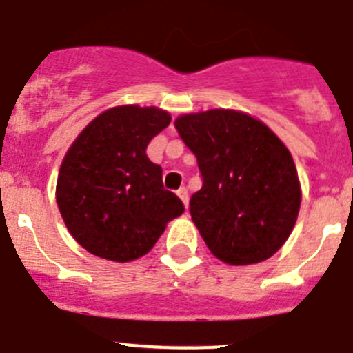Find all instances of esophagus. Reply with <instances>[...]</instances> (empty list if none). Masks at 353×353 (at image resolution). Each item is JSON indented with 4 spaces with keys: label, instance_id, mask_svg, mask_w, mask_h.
<instances>
[{
    "label": "esophagus",
    "instance_id": "esophagus-1",
    "mask_svg": "<svg viewBox=\"0 0 353 353\" xmlns=\"http://www.w3.org/2000/svg\"><path fill=\"white\" fill-rule=\"evenodd\" d=\"M176 194H179V198L182 199L183 205H185V207H187V205H189V192H187L185 187H180L179 191H176Z\"/></svg>",
    "mask_w": 353,
    "mask_h": 353
}]
</instances>
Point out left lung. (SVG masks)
I'll use <instances>...</instances> for the list:
<instances>
[{
	"mask_svg": "<svg viewBox=\"0 0 353 353\" xmlns=\"http://www.w3.org/2000/svg\"><path fill=\"white\" fill-rule=\"evenodd\" d=\"M196 155L203 185L189 212L214 256L260 263L281 248L301 208V185L288 148L261 121L212 109L174 121Z\"/></svg>",
	"mask_w": 353,
	"mask_h": 353,
	"instance_id": "obj_1",
	"label": "left lung"
}]
</instances>
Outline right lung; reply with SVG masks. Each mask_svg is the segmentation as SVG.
I'll use <instances>...</instances> for the list:
<instances>
[{"label": "right lung", "instance_id": "add662e5", "mask_svg": "<svg viewBox=\"0 0 353 353\" xmlns=\"http://www.w3.org/2000/svg\"><path fill=\"white\" fill-rule=\"evenodd\" d=\"M170 121L157 108L120 105L99 114L68 148L56 201L70 235L95 256L120 263L143 256L185 210L146 157Z\"/></svg>", "mask_w": 353, "mask_h": 353}]
</instances>
